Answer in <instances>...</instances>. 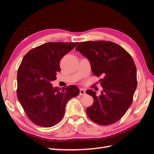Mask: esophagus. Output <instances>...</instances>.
I'll return each instance as SVG.
<instances>
[{
    "label": "esophagus",
    "mask_w": 154,
    "mask_h": 154,
    "mask_svg": "<svg viewBox=\"0 0 154 154\" xmlns=\"http://www.w3.org/2000/svg\"><path fill=\"white\" fill-rule=\"evenodd\" d=\"M86 94V91L85 89H83V88H80V96H83Z\"/></svg>",
    "instance_id": "esophagus-1"
}]
</instances>
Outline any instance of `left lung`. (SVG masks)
<instances>
[{"instance_id":"1","label":"left lung","mask_w":154,"mask_h":154,"mask_svg":"<svg viewBox=\"0 0 154 154\" xmlns=\"http://www.w3.org/2000/svg\"><path fill=\"white\" fill-rule=\"evenodd\" d=\"M76 51L88 60L95 76H103L99 81L103 87L99 96L92 90L86 92L94 100L86 110L87 116L101 125L116 123L131 105L137 88V70L132 58L112 42H83Z\"/></svg>"}]
</instances>
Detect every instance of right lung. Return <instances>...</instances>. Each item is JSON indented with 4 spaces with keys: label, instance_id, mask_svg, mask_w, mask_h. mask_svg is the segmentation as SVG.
Wrapping results in <instances>:
<instances>
[{
    "label": "right lung",
    "instance_id": "1",
    "mask_svg": "<svg viewBox=\"0 0 154 154\" xmlns=\"http://www.w3.org/2000/svg\"><path fill=\"white\" fill-rule=\"evenodd\" d=\"M78 42H48L30 50L17 72V97L27 117L43 127L57 125L65 114L67 101L80 93L75 85L64 89L51 82L60 71V62Z\"/></svg>",
    "mask_w": 154,
    "mask_h": 154
}]
</instances>
